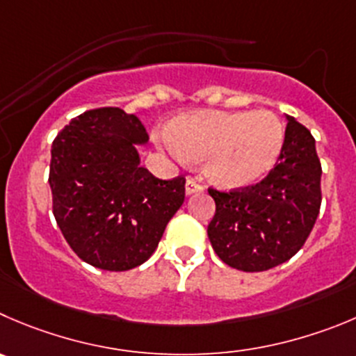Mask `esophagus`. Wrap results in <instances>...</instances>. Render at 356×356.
<instances>
[{"mask_svg":"<svg viewBox=\"0 0 356 356\" xmlns=\"http://www.w3.org/2000/svg\"><path fill=\"white\" fill-rule=\"evenodd\" d=\"M201 192H202L201 185H199L195 180H192V178H188L187 184H185V194L194 195V194H201Z\"/></svg>","mask_w":356,"mask_h":356,"instance_id":"1","label":"esophagus"}]
</instances>
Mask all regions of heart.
I'll return each instance as SVG.
<instances>
[{
  "mask_svg": "<svg viewBox=\"0 0 356 356\" xmlns=\"http://www.w3.org/2000/svg\"><path fill=\"white\" fill-rule=\"evenodd\" d=\"M169 145L222 188H241L266 178L282 157L285 127L270 111L202 110L178 115L165 129Z\"/></svg>",
  "mask_w": 356,
  "mask_h": 356,
  "instance_id": "heart-1",
  "label": "heart"
}]
</instances>
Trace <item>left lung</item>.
<instances>
[{
	"label": "left lung",
	"instance_id": "obj_1",
	"mask_svg": "<svg viewBox=\"0 0 356 356\" xmlns=\"http://www.w3.org/2000/svg\"><path fill=\"white\" fill-rule=\"evenodd\" d=\"M276 168L243 191L209 188L216 211L208 238L216 255L238 270L260 273L292 259L313 231L321 204V164L314 138L286 117Z\"/></svg>",
	"mask_w": 356,
	"mask_h": 356
}]
</instances>
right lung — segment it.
<instances>
[{
  "instance_id": "add662e5",
  "label": "right lung",
  "mask_w": 356,
  "mask_h": 356,
  "mask_svg": "<svg viewBox=\"0 0 356 356\" xmlns=\"http://www.w3.org/2000/svg\"><path fill=\"white\" fill-rule=\"evenodd\" d=\"M140 118L120 108L79 115L52 143L54 216L83 262L104 270L141 266L185 199V178L159 180L140 164Z\"/></svg>"
}]
</instances>
